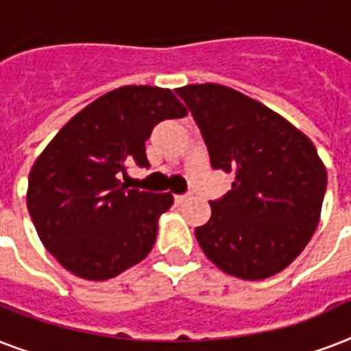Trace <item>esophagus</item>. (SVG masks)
<instances>
[{"label": "esophagus", "mask_w": 351, "mask_h": 351, "mask_svg": "<svg viewBox=\"0 0 351 351\" xmlns=\"http://www.w3.org/2000/svg\"><path fill=\"white\" fill-rule=\"evenodd\" d=\"M187 200V195H175V204H182Z\"/></svg>", "instance_id": "1"}]
</instances>
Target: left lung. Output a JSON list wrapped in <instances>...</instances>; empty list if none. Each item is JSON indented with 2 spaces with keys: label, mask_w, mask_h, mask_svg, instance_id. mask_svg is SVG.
<instances>
[{
  "label": "left lung",
  "mask_w": 351,
  "mask_h": 351,
  "mask_svg": "<svg viewBox=\"0 0 351 351\" xmlns=\"http://www.w3.org/2000/svg\"><path fill=\"white\" fill-rule=\"evenodd\" d=\"M202 132L213 169L233 173L228 195L195 230L222 271L261 280L282 271L310 242L326 193L313 143L258 101L217 84L176 89Z\"/></svg>",
  "instance_id": "1"
}]
</instances>
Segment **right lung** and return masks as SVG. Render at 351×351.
<instances>
[{"instance_id": "obj_1", "label": "right lung", "mask_w": 351, "mask_h": 351, "mask_svg": "<svg viewBox=\"0 0 351 351\" xmlns=\"http://www.w3.org/2000/svg\"><path fill=\"white\" fill-rule=\"evenodd\" d=\"M186 112L169 89L127 85L80 111L40 154L27 208L65 269L106 280L147 256L173 195L127 189L117 175L131 164L149 167L145 142L154 127Z\"/></svg>"}]
</instances>
